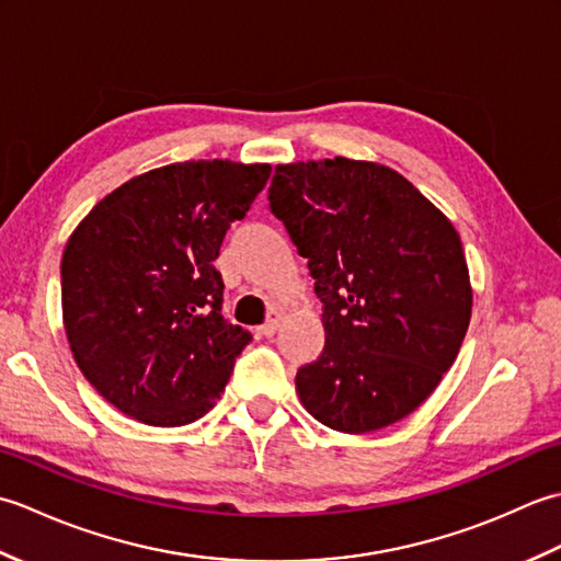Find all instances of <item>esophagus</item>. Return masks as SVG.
Masks as SVG:
<instances>
[{
    "label": "esophagus",
    "mask_w": 561,
    "mask_h": 561,
    "mask_svg": "<svg viewBox=\"0 0 561 561\" xmlns=\"http://www.w3.org/2000/svg\"><path fill=\"white\" fill-rule=\"evenodd\" d=\"M279 323H282V313H279V311H272V313L267 316L265 323H262V325L257 328V335H260V337H274V332L279 330Z\"/></svg>",
    "instance_id": "1"
}]
</instances>
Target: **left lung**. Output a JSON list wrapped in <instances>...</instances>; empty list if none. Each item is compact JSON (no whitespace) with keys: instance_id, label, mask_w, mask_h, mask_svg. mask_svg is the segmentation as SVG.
<instances>
[{"instance_id":"1","label":"left lung","mask_w":561,"mask_h":561,"mask_svg":"<svg viewBox=\"0 0 561 561\" xmlns=\"http://www.w3.org/2000/svg\"><path fill=\"white\" fill-rule=\"evenodd\" d=\"M267 199L323 304L325 347L296 374L301 404L342 434L400 422L436 390L470 325L458 231L374 161L279 163Z\"/></svg>"}]
</instances>
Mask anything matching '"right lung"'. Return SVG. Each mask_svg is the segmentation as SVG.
Wrapping results in <instances>:
<instances>
[{"label":"right lung","instance_id":"add662e5","mask_svg":"<svg viewBox=\"0 0 561 561\" xmlns=\"http://www.w3.org/2000/svg\"><path fill=\"white\" fill-rule=\"evenodd\" d=\"M270 173L229 159L161 165L105 195L69 236V350L123 414L183 426L219 400L250 332L224 320L214 260Z\"/></svg>","mask_w":561,"mask_h":561}]
</instances>
